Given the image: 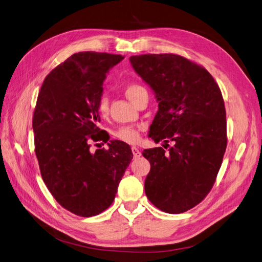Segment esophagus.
Instances as JSON below:
<instances>
[{
  "label": "esophagus",
  "mask_w": 262,
  "mask_h": 262,
  "mask_svg": "<svg viewBox=\"0 0 262 262\" xmlns=\"http://www.w3.org/2000/svg\"><path fill=\"white\" fill-rule=\"evenodd\" d=\"M131 149H132V153H133V156H134V157H140V156H141V152H140V149H139L138 147L132 146Z\"/></svg>",
  "instance_id": "34e87169"
}]
</instances>
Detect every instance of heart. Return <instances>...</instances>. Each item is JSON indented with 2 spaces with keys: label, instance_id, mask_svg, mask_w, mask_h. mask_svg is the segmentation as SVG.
Masks as SVG:
<instances>
[{
  "label": "heart",
  "instance_id": "heart-1",
  "mask_svg": "<svg viewBox=\"0 0 262 262\" xmlns=\"http://www.w3.org/2000/svg\"><path fill=\"white\" fill-rule=\"evenodd\" d=\"M144 87H142L141 85L138 84H132L126 87L125 90V95L132 102L136 100L137 96L139 95L140 92L144 91ZM97 110L100 116H105L107 114L108 110V101L105 97H101L98 100L97 104ZM115 137L119 140H121L123 142H126V143H136V142L139 141L140 139V133L139 129L136 128V126H131V125H123L120 126V128L117 129L115 131Z\"/></svg>",
  "mask_w": 262,
  "mask_h": 262
}]
</instances>
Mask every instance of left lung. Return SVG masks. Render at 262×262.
I'll return each mask as SVG.
<instances>
[{
	"mask_svg": "<svg viewBox=\"0 0 262 262\" xmlns=\"http://www.w3.org/2000/svg\"><path fill=\"white\" fill-rule=\"evenodd\" d=\"M130 62L158 101L148 137L173 142L168 152L154 147L142 153L150 164L146 196L166 213L186 212L209 193L226 149L221 90L207 70L177 54L132 55Z\"/></svg>",
	"mask_w": 262,
	"mask_h": 262,
	"instance_id": "left-lung-1",
	"label": "left lung"
}]
</instances>
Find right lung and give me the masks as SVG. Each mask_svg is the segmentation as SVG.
Returning <instances> with one entry per match:
<instances>
[{"label": "right lung", "mask_w": 262, "mask_h": 262, "mask_svg": "<svg viewBox=\"0 0 262 262\" xmlns=\"http://www.w3.org/2000/svg\"><path fill=\"white\" fill-rule=\"evenodd\" d=\"M123 58L74 53L47 75L38 95L33 129L41 177L54 199L78 216L110 207L133 156L130 146L117 140L108 149L90 148L92 141L104 138L97 126L102 84Z\"/></svg>", "instance_id": "right-lung-1"}]
</instances>
